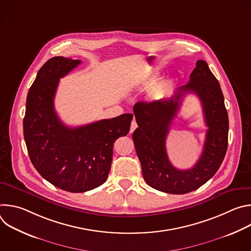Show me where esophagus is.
I'll use <instances>...</instances> for the list:
<instances>
[{
    "instance_id": "1",
    "label": "esophagus",
    "mask_w": 251,
    "mask_h": 251,
    "mask_svg": "<svg viewBox=\"0 0 251 251\" xmlns=\"http://www.w3.org/2000/svg\"><path fill=\"white\" fill-rule=\"evenodd\" d=\"M138 127V125H137V123H136V121L135 120H133L132 121V123H131V128H130V133H133L134 132V130L136 129Z\"/></svg>"
}]
</instances>
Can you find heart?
<instances>
[{"label": "heart", "mask_w": 251, "mask_h": 251, "mask_svg": "<svg viewBox=\"0 0 251 251\" xmlns=\"http://www.w3.org/2000/svg\"><path fill=\"white\" fill-rule=\"evenodd\" d=\"M155 75H156V74L152 73V74L150 75V78H153V77L155 76ZM162 94H163L162 88H161V87H157V88H154V89H152V90L150 91V93H149V98H150V100H157V99H159V98L162 96Z\"/></svg>", "instance_id": "obj_1"}]
</instances>
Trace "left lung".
Listing matches in <instances>:
<instances>
[{"label": "left lung", "mask_w": 251, "mask_h": 251, "mask_svg": "<svg viewBox=\"0 0 251 251\" xmlns=\"http://www.w3.org/2000/svg\"><path fill=\"white\" fill-rule=\"evenodd\" d=\"M195 93L201 100L208 126L203 153L192 169H176L167 158L165 139L186 93ZM138 128L133 141L146 183L158 191L183 195L205 184L220 169L228 139V115L221 85L204 60H198L188 84L177 88L169 99L135 104Z\"/></svg>", "instance_id": "8db88e82"}]
</instances>
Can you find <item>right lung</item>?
<instances>
[{
	"instance_id": "1",
	"label": "right lung",
	"mask_w": 251,
	"mask_h": 251,
	"mask_svg": "<svg viewBox=\"0 0 251 251\" xmlns=\"http://www.w3.org/2000/svg\"><path fill=\"white\" fill-rule=\"evenodd\" d=\"M79 63L55 56L39 70L26 97L24 137L40 175L70 193L93 190L108 177L114 142L129 133L133 114H122L84 126L68 127L58 118L53 100L59 78Z\"/></svg>"
}]
</instances>
